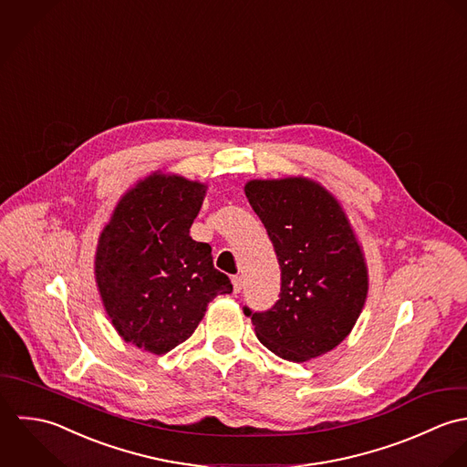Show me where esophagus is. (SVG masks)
Listing matches in <instances>:
<instances>
[{"label":"esophagus","mask_w":467,"mask_h":467,"mask_svg":"<svg viewBox=\"0 0 467 467\" xmlns=\"http://www.w3.org/2000/svg\"><path fill=\"white\" fill-rule=\"evenodd\" d=\"M233 288H234V294H238V292H242V288H244V280H242V276H233Z\"/></svg>","instance_id":"1"}]
</instances>
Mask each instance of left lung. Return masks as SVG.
<instances>
[{
  "instance_id": "obj_1",
  "label": "left lung",
  "mask_w": 467,
  "mask_h": 467,
  "mask_svg": "<svg viewBox=\"0 0 467 467\" xmlns=\"http://www.w3.org/2000/svg\"><path fill=\"white\" fill-rule=\"evenodd\" d=\"M245 194L281 269L275 306H244L258 339L294 363L330 352L352 332L368 294L365 254L347 213L334 194L303 177L251 181Z\"/></svg>"
}]
</instances>
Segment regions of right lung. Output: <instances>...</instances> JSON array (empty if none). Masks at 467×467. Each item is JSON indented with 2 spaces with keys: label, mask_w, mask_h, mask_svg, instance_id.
Here are the masks:
<instances>
[{
  "label": "right lung",
  "mask_w": 467,
  "mask_h": 467,
  "mask_svg": "<svg viewBox=\"0 0 467 467\" xmlns=\"http://www.w3.org/2000/svg\"><path fill=\"white\" fill-rule=\"evenodd\" d=\"M207 186L161 171L131 187L99 236L95 281L119 336L162 356L184 343L207 303L231 294L211 245L189 236Z\"/></svg>",
  "instance_id": "right-lung-1"
}]
</instances>
